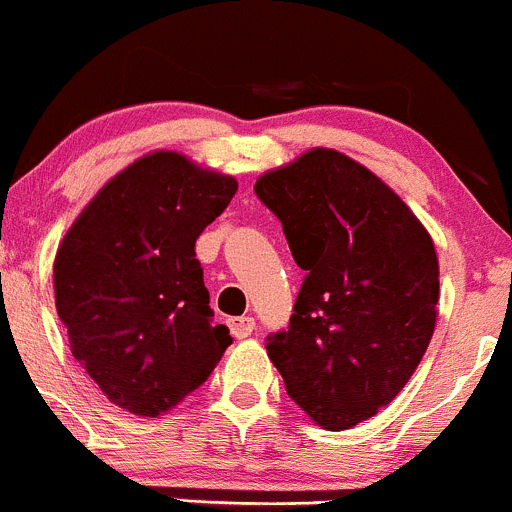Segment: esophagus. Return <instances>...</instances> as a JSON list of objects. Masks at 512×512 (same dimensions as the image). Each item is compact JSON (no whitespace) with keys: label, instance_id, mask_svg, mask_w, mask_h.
I'll return each mask as SVG.
<instances>
[{"label":"esophagus","instance_id":"esophagus-1","mask_svg":"<svg viewBox=\"0 0 512 512\" xmlns=\"http://www.w3.org/2000/svg\"><path fill=\"white\" fill-rule=\"evenodd\" d=\"M229 330L236 340H244L256 330V320L251 315H239V318H229Z\"/></svg>","mask_w":512,"mask_h":512}]
</instances>
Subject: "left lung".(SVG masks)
Segmentation results:
<instances>
[{"label":"left lung","instance_id":"8db88e82","mask_svg":"<svg viewBox=\"0 0 512 512\" xmlns=\"http://www.w3.org/2000/svg\"><path fill=\"white\" fill-rule=\"evenodd\" d=\"M256 194L305 271L291 325L266 350L288 397L352 429L409 382L436 328L439 258L426 226L372 170L313 147L263 172Z\"/></svg>","mask_w":512,"mask_h":512}]
</instances>
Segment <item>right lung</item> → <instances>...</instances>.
Returning a JSON list of instances; mask_svg holds the SVG:
<instances>
[{
    "mask_svg": "<svg viewBox=\"0 0 512 512\" xmlns=\"http://www.w3.org/2000/svg\"><path fill=\"white\" fill-rule=\"evenodd\" d=\"M236 187L175 150L147 152L98 189L61 239L56 313L73 357L125 412L155 419L175 409L231 345L229 330L212 325L194 244Z\"/></svg>",
    "mask_w": 512,
    "mask_h": 512,
    "instance_id": "add662e5",
    "label": "right lung"
}]
</instances>
